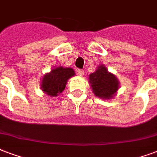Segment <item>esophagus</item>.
<instances>
[{
	"mask_svg": "<svg viewBox=\"0 0 157 157\" xmlns=\"http://www.w3.org/2000/svg\"><path fill=\"white\" fill-rule=\"evenodd\" d=\"M77 73L79 76H83V74H84V71H83V69H78Z\"/></svg>",
	"mask_w": 157,
	"mask_h": 157,
	"instance_id": "obj_1",
	"label": "esophagus"
}]
</instances>
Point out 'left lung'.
<instances>
[{
    "label": "left lung",
    "instance_id": "8db88e82",
    "mask_svg": "<svg viewBox=\"0 0 157 157\" xmlns=\"http://www.w3.org/2000/svg\"><path fill=\"white\" fill-rule=\"evenodd\" d=\"M89 83L94 95L103 99H110L115 96L119 88V82L116 76L109 73L102 64L89 75Z\"/></svg>",
    "mask_w": 157,
    "mask_h": 157
}]
</instances>
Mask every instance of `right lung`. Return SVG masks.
<instances>
[{"label":"right lung","mask_w":157,"mask_h":157,"mask_svg":"<svg viewBox=\"0 0 157 157\" xmlns=\"http://www.w3.org/2000/svg\"><path fill=\"white\" fill-rule=\"evenodd\" d=\"M74 75L75 73L71 68L57 67L44 76L40 88L42 91L49 97L58 96L64 90L69 78Z\"/></svg>","instance_id":"obj_1"}]
</instances>
